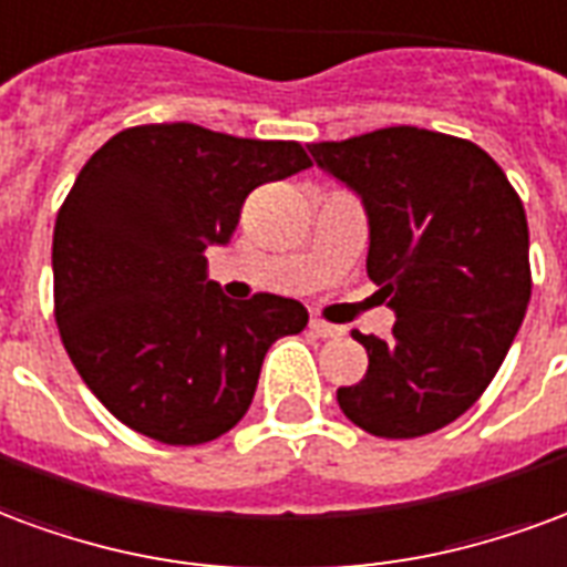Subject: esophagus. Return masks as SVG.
Instances as JSON below:
<instances>
[{"instance_id": "esophagus-1", "label": "esophagus", "mask_w": 567, "mask_h": 567, "mask_svg": "<svg viewBox=\"0 0 567 567\" xmlns=\"http://www.w3.org/2000/svg\"><path fill=\"white\" fill-rule=\"evenodd\" d=\"M311 329L320 334V338H338V334H344V329H341V326L326 323V320H320V317H313Z\"/></svg>"}]
</instances>
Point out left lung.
I'll list each match as a JSON object with an SVG mask.
<instances>
[{"instance_id": "left-lung-1", "label": "left lung", "mask_w": 567, "mask_h": 567, "mask_svg": "<svg viewBox=\"0 0 567 567\" xmlns=\"http://www.w3.org/2000/svg\"><path fill=\"white\" fill-rule=\"evenodd\" d=\"M369 217V278L395 313L390 338L353 332L369 371L338 390L350 423L420 437L477 402L532 296L523 202L493 156L444 132L390 126L308 144Z\"/></svg>"}]
</instances>
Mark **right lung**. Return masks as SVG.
Here are the masks:
<instances>
[{"instance_id": "right-lung-1", "label": "right lung", "mask_w": 567, "mask_h": 567, "mask_svg": "<svg viewBox=\"0 0 567 567\" xmlns=\"http://www.w3.org/2000/svg\"><path fill=\"white\" fill-rule=\"evenodd\" d=\"M301 168V144L196 123L123 130L81 168L53 229V305L65 353L120 423L193 447L247 414L268 347L308 311L271 292L226 299L205 250L229 244L256 187Z\"/></svg>"}]
</instances>
